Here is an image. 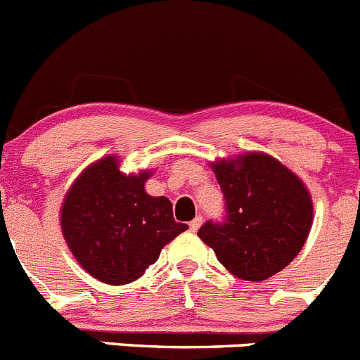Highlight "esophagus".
Here are the masks:
<instances>
[{"mask_svg":"<svg viewBox=\"0 0 360 360\" xmlns=\"http://www.w3.org/2000/svg\"><path fill=\"white\" fill-rule=\"evenodd\" d=\"M200 224H202V217H197V218H193V220H191L188 226H190V229L195 233V231H199Z\"/></svg>","mask_w":360,"mask_h":360,"instance_id":"34e87169","label":"esophagus"}]
</instances>
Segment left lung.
<instances>
[{
  "instance_id": "obj_1",
  "label": "left lung",
  "mask_w": 360,
  "mask_h": 360,
  "mask_svg": "<svg viewBox=\"0 0 360 360\" xmlns=\"http://www.w3.org/2000/svg\"><path fill=\"white\" fill-rule=\"evenodd\" d=\"M211 169L226 199V218L206 221L197 233L200 240L243 281H264L284 270L312 226L305 184L264 153L218 160Z\"/></svg>"
}]
</instances>
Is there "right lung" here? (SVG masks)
Instances as JSON below:
<instances>
[{"instance_id": "1", "label": "right lung", "mask_w": 360, "mask_h": 360, "mask_svg": "<svg viewBox=\"0 0 360 360\" xmlns=\"http://www.w3.org/2000/svg\"><path fill=\"white\" fill-rule=\"evenodd\" d=\"M150 170L122 174L119 158H101L74 181L62 204V233L76 261L104 284H129L188 229L167 197H150Z\"/></svg>"}]
</instances>
